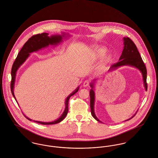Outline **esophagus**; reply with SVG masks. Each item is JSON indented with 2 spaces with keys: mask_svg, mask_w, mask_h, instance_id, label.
I'll list each match as a JSON object with an SVG mask.
<instances>
[{
  "mask_svg": "<svg viewBox=\"0 0 158 158\" xmlns=\"http://www.w3.org/2000/svg\"><path fill=\"white\" fill-rule=\"evenodd\" d=\"M89 85V80H86L83 83V86L84 87H87Z\"/></svg>",
  "mask_w": 158,
  "mask_h": 158,
  "instance_id": "34e87169",
  "label": "esophagus"
}]
</instances>
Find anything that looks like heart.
I'll list each match as a JSON object with an SVG mask.
<instances>
[{
	"label": "heart",
	"instance_id": "1",
	"mask_svg": "<svg viewBox=\"0 0 158 158\" xmlns=\"http://www.w3.org/2000/svg\"><path fill=\"white\" fill-rule=\"evenodd\" d=\"M107 51L106 49H104V48H98V49H95L93 52H92V57L94 59H97V60H99L104 56V55L106 54ZM112 59V57L110 56L109 57H107L106 61H110Z\"/></svg>",
	"mask_w": 158,
	"mask_h": 158
}]
</instances>
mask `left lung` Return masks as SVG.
Instances as JSON below:
<instances>
[{"label":"left lung","mask_w":158,"mask_h":158,"mask_svg":"<svg viewBox=\"0 0 158 158\" xmlns=\"http://www.w3.org/2000/svg\"><path fill=\"white\" fill-rule=\"evenodd\" d=\"M124 49L122 52V54L119 59V61L115 64L112 65V66L109 69V71H112L113 70H115L116 69L118 68L119 67L123 66H130L134 67L140 71L142 73L143 78V86L145 87V90H147V69L143 63V60L141 57L139 52L135 44L129 38V37H124ZM98 79H94L90 84L91 87V89L90 90V110L91 114L92 116L98 122L101 123L97 116L95 115L94 112V104H95V92H94V87L95 84ZM137 113V112H136ZM136 114L133 115L131 118L127 119L128 121L131 119L133 117L135 116Z\"/></svg>","instance_id":"obj_1"}]
</instances>
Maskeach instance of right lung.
<instances>
[{
    "instance_id": "add662e5",
    "label": "right lung",
    "mask_w": 158,
    "mask_h": 158,
    "mask_svg": "<svg viewBox=\"0 0 158 158\" xmlns=\"http://www.w3.org/2000/svg\"><path fill=\"white\" fill-rule=\"evenodd\" d=\"M49 34L46 32H43L42 34H39L37 35H34L32 36L25 43L20 52H19L17 57L15 58V62L13 64L12 69H11V90L13 96L14 97L16 102V98L15 97V93H14V89H15V76L16 73L18 70V69L22 65L24 62L27 60V58L29 56V54L38 51L40 49H42V48H44L46 47L49 46V45H58V44H60L63 42V39H66L68 36L70 37V35L68 34L62 32L61 35L55 34L52 35L51 36H48ZM79 89V86L75 89V90L71 93L68 97L66 98L65 100V109L64 112L57 119L51 121V122H42V121H35L33 120L34 122L43 124V125H51V124H57L58 123H60L62 120L64 119V118L66 117V116L68 114V102L70 97L73 95L75 93L78 92ZM18 103V102H17ZM25 118H27L29 121H32V119L29 118L26 115H23Z\"/></svg>"
}]
</instances>
